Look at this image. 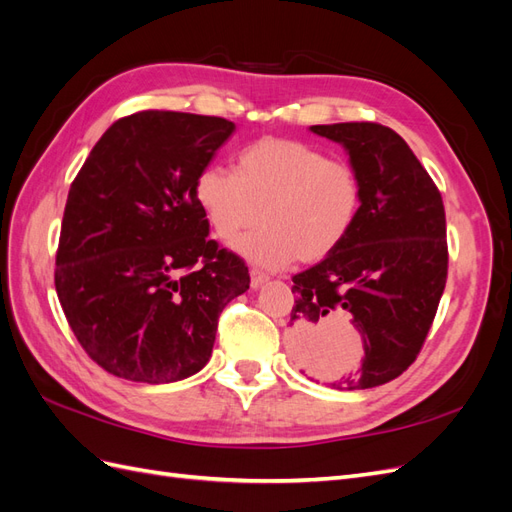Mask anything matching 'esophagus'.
<instances>
[{
    "mask_svg": "<svg viewBox=\"0 0 512 512\" xmlns=\"http://www.w3.org/2000/svg\"><path fill=\"white\" fill-rule=\"evenodd\" d=\"M267 280H269L267 273H262V271H258V269H252V271H250V284H252V288H260Z\"/></svg>",
    "mask_w": 512,
    "mask_h": 512,
    "instance_id": "1",
    "label": "esophagus"
}]
</instances>
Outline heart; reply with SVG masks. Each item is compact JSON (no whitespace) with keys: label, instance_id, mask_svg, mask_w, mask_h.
<instances>
[{"label":"heart","instance_id":"b5f03b06","mask_svg":"<svg viewBox=\"0 0 512 512\" xmlns=\"http://www.w3.org/2000/svg\"><path fill=\"white\" fill-rule=\"evenodd\" d=\"M194 200L211 232L232 241L252 265L282 269L318 262L350 237L363 207L354 166L290 138H260L235 158V173L205 166L194 179Z\"/></svg>","mask_w":512,"mask_h":512}]
</instances>
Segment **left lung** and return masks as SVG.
Returning <instances> with one entry per match:
<instances>
[{
	"label": "left lung",
	"mask_w": 512,
	"mask_h": 512,
	"mask_svg": "<svg viewBox=\"0 0 512 512\" xmlns=\"http://www.w3.org/2000/svg\"><path fill=\"white\" fill-rule=\"evenodd\" d=\"M342 143L363 185L361 215L337 252L292 277L294 352L303 374L356 391L395 380L416 361L448 275L446 215L438 185L395 130L374 121L312 126ZM339 319L362 333V367L329 375L323 333Z\"/></svg>",
	"instance_id": "8db88e82"
}]
</instances>
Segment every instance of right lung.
I'll use <instances>...</instances> for the list:
<instances>
[{"mask_svg":"<svg viewBox=\"0 0 512 512\" xmlns=\"http://www.w3.org/2000/svg\"><path fill=\"white\" fill-rule=\"evenodd\" d=\"M235 130L222 117L117 119L74 177L55 290L74 337L108 374L166 384L209 361L222 309L250 288L241 256L209 239L194 179Z\"/></svg>","mask_w":512,"mask_h":512,"instance_id":"right-lung-1","label":"right lung"}]
</instances>
